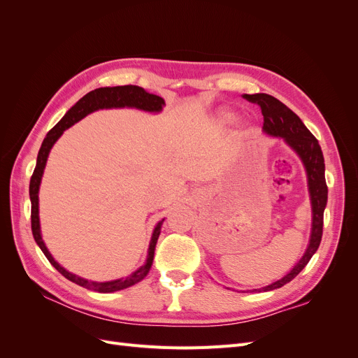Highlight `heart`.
<instances>
[{
  "label": "heart",
  "instance_id": "obj_1",
  "mask_svg": "<svg viewBox=\"0 0 358 358\" xmlns=\"http://www.w3.org/2000/svg\"><path fill=\"white\" fill-rule=\"evenodd\" d=\"M220 121L224 125H229V124H231L234 121V115L231 112H222L221 116H220Z\"/></svg>",
  "mask_w": 358,
  "mask_h": 358
}]
</instances>
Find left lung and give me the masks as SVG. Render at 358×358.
I'll use <instances>...</instances> for the list:
<instances>
[{
	"mask_svg": "<svg viewBox=\"0 0 358 358\" xmlns=\"http://www.w3.org/2000/svg\"><path fill=\"white\" fill-rule=\"evenodd\" d=\"M243 99L249 103L259 106L264 116V131L270 136L282 137L299 154L303 164L306 167L312 200V234L306 252L287 276L276 280L272 285L262 288L263 291H270L284 287L289 280L294 279L309 263V259L317 252L321 243L324 209H326L327 204V183L326 176H324L326 166H324V157L318 140L313 137V134L305 127V124L300 121V117L291 109H288L284 103H280L278 99L268 94H245Z\"/></svg>",
	"mask_w": 358,
	"mask_h": 358,
	"instance_id": "1",
	"label": "left lung"
}]
</instances>
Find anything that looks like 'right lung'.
Instances as JSON below:
<instances>
[{
    "mask_svg": "<svg viewBox=\"0 0 358 358\" xmlns=\"http://www.w3.org/2000/svg\"><path fill=\"white\" fill-rule=\"evenodd\" d=\"M162 106H164V100H162L161 96L149 94L143 88H140V86L124 85V86H106V88H96V90L86 94L85 96H82V99L66 113V116H64L61 121L50 129L48 136L45 137V140H43L41 148L38 150V155H37V164H36L34 173H32V176H31V180H29L32 236H34V239H36L37 245L40 246L43 254H45L46 258L49 259V263L55 267L64 278H67L69 280H71V282L78 284L86 289H92V291H99V292H113V291L124 289V288H128V287L140 282V280H142L148 275L150 266H152L155 245H157V241L159 237L161 224L164 220L158 222V225L155 227L152 239H150V245H149V254H148L146 264L140 267L133 275L127 276L125 279L124 278L116 279V280H110V282H91V280H86L83 278H79V276L67 272L66 268L61 267L55 262V259H53V257L48 251V248L45 246V243H43L41 234H40L38 188H40L41 176H43V170H45L46 161H48V155L50 152L53 143L57 142L59 136L66 131L67 128H70L76 122H79L82 117L90 115L94 110L112 109V107H136V109H142L146 112H159L162 109Z\"/></svg>",
    "mask_w": 358,
    "mask_h": 358,
    "instance_id": "add662e5",
    "label": "right lung"
}]
</instances>
